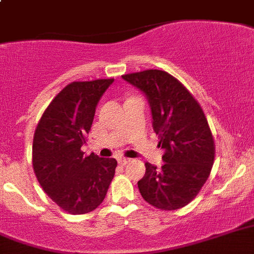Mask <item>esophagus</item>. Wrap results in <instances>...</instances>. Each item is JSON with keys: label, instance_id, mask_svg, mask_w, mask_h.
Here are the masks:
<instances>
[{"label": "esophagus", "instance_id": "esophagus-1", "mask_svg": "<svg viewBox=\"0 0 254 254\" xmlns=\"http://www.w3.org/2000/svg\"><path fill=\"white\" fill-rule=\"evenodd\" d=\"M131 162V159H128V158H119L118 159V163L121 164V166H126L127 163H129Z\"/></svg>", "mask_w": 254, "mask_h": 254}]
</instances>
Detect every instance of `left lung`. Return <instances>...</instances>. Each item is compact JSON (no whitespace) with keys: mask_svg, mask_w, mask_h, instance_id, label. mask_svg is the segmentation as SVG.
Returning a JSON list of instances; mask_svg holds the SVG:
<instances>
[{"mask_svg":"<svg viewBox=\"0 0 254 254\" xmlns=\"http://www.w3.org/2000/svg\"><path fill=\"white\" fill-rule=\"evenodd\" d=\"M122 78L148 97L153 128L164 149L160 168L145 163L137 183L142 198L162 211L185 207L199 194L214 162V140L199 103L179 79L148 69Z\"/></svg>","mask_w":254,"mask_h":254,"instance_id":"obj_1","label":"left lung"}]
</instances>
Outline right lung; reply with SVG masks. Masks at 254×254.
<instances>
[{"label":"right lung","mask_w":254,"mask_h":254,"mask_svg":"<svg viewBox=\"0 0 254 254\" xmlns=\"http://www.w3.org/2000/svg\"><path fill=\"white\" fill-rule=\"evenodd\" d=\"M114 78L66 84L37 125L32 146L33 171L49 198L70 214L96 209L105 199L114 173V158L84 155L82 145L95 109Z\"/></svg>","instance_id":"right-lung-1"}]
</instances>
